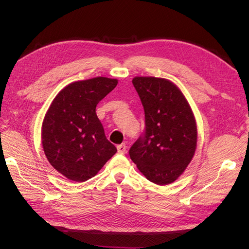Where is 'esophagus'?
Instances as JSON below:
<instances>
[{
  "label": "esophagus",
  "mask_w": 249,
  "mask_h": 249,
  "mask_svg": "<svg viewBox=\"0 0 249 249\" xmlns=\"http://www.w3.org/2000/svg\"><path fill=\"white\" fill-rule=\"evenodd\" d=\"M126 145L124 144V143H122V144H120V145H118L117 146V150H118V153H120V154H124L125 152H126Z\"/></svg>",
  "instance_id": "34e87169"
}]
</instances>
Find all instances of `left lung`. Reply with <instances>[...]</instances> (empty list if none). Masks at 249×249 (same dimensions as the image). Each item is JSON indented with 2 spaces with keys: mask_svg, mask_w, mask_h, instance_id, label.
<instances>
[{
  "mask_svg": "<svg viewBox=\"0 0 249 249\" xmlns=\"http://www.w3.org/2000/svg\"><path fill=\"white\" fill-rule=\"evenodd\" d=\"M145 114L144 136L129 150L130 159L148 180L164 186L178 179L197 147V124L184 94L162 77L135 76Z\"/></svg>",
  "mask_w": 249,
  "mask_h": 249,
  "instance_id": "8db88e82",
  "label": "left lung"
}]
</instances>
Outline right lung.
I'll use <instances>...</instances> for the list:
<instances>
[{
	"label": "right lung",
	"instance_id": "obj_1",
	"mask_svg": "<svg viewBox=\"0 0 249 249\" xmlns=\"http://www.w3.org/2000/svg\"><path fill=\"white\" fill-rule=\"evenodd\" d=\"M117 84L104 76L73 82L50 104L42 122V147L49 163L67 178H91L117 152L96 114L98 103Z\"/></svg>",
	"mask_w": 249,
	"mask_h": 249
}]
</instances>
